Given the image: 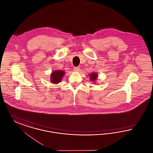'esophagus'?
<instances>
[{"label": "esophagus", "mask_w": 153, "mask_h": 153, "mask_svg": "<svg viewBox=\"0 0 153 153\" xmlns=\"http://www.w3.org/2000/svg\"><path fill=\"white\" fill-rule=\"evenodd\" d=\"M74 70L75 72H79V67H74Z\"/></svg>", "instance_id": "1"}]
</instances>
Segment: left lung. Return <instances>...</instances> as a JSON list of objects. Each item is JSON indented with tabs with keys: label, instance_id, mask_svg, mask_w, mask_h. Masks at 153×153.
<instances>
[{
	"label": "left lung",
	"instance_id": "obj_1",
	"mask_svg": "<svg viewBox=\"0 0 153 153\" xmlns=\"http://www.w3.org/2000/svg\"><path fill=\"white\" fill-rule=\"evenodd\" d=\"M89 77H90V79L91 81H94L97 79L98 74L95 72H93V73H92L89 74Z\"/></svg>",
	"mask_w": 153,
	"mask_h": 153
}]
</instances>
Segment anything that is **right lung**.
<instances>
[{
  "label": "right lung",
  "mask_w": 153,
  "mask_h": 153,
  "mask_svg": "<svg viewBox=\"0 0 153 153\" xmlns=\"http://www.w3.org/2000/svg\"><path fill=\"white\" fill-rule=\"evenodd\" d=\"M65 74V72L62 71H55L51 74V81L53 84H58L61 82V79Z\"/></svg>",
  "instance_id": "obj_1"
}]
</instances>
